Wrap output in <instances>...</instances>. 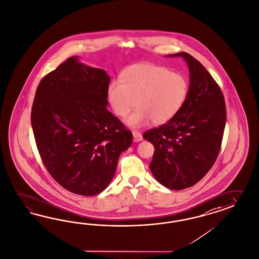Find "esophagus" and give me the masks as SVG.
<instances>
[{
	"label": "esophagus",
	"instance_id": "obj_1",
	"mask_svg": "<svg viewBox=\"0 0 259 259\" xmlns=\"http://www.w3.org/2000/svg\"><path fill=\"white\" fill-rule=\"evenodd\" d=\"M132 134H133L134 141H142V135H141V132H140V131H138V130H134L133 132H132Z\"/></svg>",
	"mask_w": 259,
	"mask_h": 259
}]
</instances>
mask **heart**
Masks as SVG:
<instances>
[{"label":"heart","instance_id":"b5f03b06","mask_svg":"<svg viewBox=\"0 0 259 259\" xmlns=\"http://www.w3.org/2000/svg\"><path fill=\"white\" fill-rule=\"evenodd\" d=\"M188 88V81L181 73L154 63H136L121 72L120 80L110 82L106 97L119 118H125L137 102L139 108L126 118L128 125L140 127L152 120L160 125L181 111Z\"/></svg>","mask_w":259,"mask_h":259}]
</instances>
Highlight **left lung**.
Wrapping results in <instances>:
<instances>
[{
	"mask_svg": "<svg viewBox=\"0 0 259 259\" xmlns=\"http://www.w3.org/2000/svg\"><path fill=\"white\" fill-rule=\"evenodd\" d=\"M168 57H182L188 64V95L176 117L143 138L155 147L149 165L155 179L166 188L182 190L200 181L217 160L226 105L219 84L193 56L181 52Z\"/></svg>",
	"mask_w": 259,
	"mask_h": 259,
	"instance_id": "left-lung-1",
	"label": "left lung"
}]
</instances>
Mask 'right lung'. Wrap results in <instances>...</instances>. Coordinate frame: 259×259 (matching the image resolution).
I'll return each instance as SVG.
<instances>
[{
	"label": "right lung",
	"instance_id": "add662e5",
	"mask_svg": "<svg viewBox=\"0 0 259 259\" xmlns=\"http://www.w3.org/2000/svg\"><path fill=\"white\" fill-rule=\"evenodd\" d=\"M110 77L70 57L40 80L31 124L47 171L63 188L95 196L109 185L132 132L106 108Z\"/></svg>",
	"mask_w": 259,
	"mask_h": 259
}]
</instances>
